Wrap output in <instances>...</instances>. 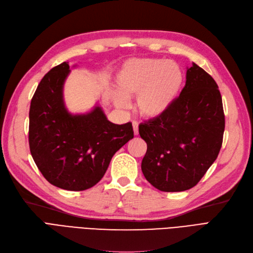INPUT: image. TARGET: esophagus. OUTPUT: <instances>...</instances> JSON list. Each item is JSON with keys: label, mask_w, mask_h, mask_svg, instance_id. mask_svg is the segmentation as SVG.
<instances>
[{"label": "esophagus", "mask_w": 253, "mask_h": 253, "mask_svg": "<svg viewBox=\"0 0 253 253\" xmlns=\"http://www.w3.org/2000/svg\"><path fill=\"white\" fill-rule=\"evenodd\" d=\"M133 128H134V134L138 135L139 134V124L137 121H133Z\"/></svg>", "instance_id": "esophagus-1"}]
</instances>
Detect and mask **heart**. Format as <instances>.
<instances>
[{"label": "heart", "instance_id": "1", "mask_svg": "<svg viewBox=\"0 0 253 253\" xmlns=\"http://www.w3.org/2000/svg\"><path fill=\"white\" fill-rule=\"evenodd\" d=\"M184 85V73L174 61L161 58L128 60L117 75L115 104L128 107L127 97L137 96L138 112L158 118L172 107Z\"/></svg>", "mask_w": 253, "mask_h": 253}]
</instances>
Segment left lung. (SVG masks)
Here are the masks:
<instances>
[{"label": "left lung", "instance_id": "1", "mask_svg": "<svg viewBox=\"0 0 253 253\" xmlns=\"http://www.w3.org/2000/svg\"><path fill=\"white\" fill-rule=\"evenodd\" d=\"M186 85L167 112L139 126L147 150L141 169L163 192L186 191L197 185L217 159L225 118L215 80L193 63Z\"/></svg>", "mask_w": 253, "mask_h": 253}]
</instances>
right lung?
Masks as SVG:
<instances>
[{"label":"right lung","instance_id":"obj_1","mask_svg":"<svg viewBox=\"0 0 253 253\" xmlns=\"http://www.w3.org/2000/svg\"><path fill=\"white\" fill-rule=\"evenodd\" d=\"M69 73L63 62L40 81L30 106L29 145L49 184L83 191L102 179L114 154L134 138V130L130 123H111L98 106L86 114H70L63 99Z\"/></svg>","mask_w":253,"mask_h":253}]
</instances>
